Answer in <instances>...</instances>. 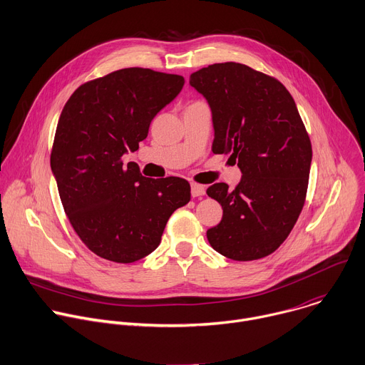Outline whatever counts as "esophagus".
Here are the masks:
<instances>
[{
	"label": "esophagus",
	"instance_id": "1",
	"mask_svg": "<svg viewBox=\"0 0 365 365\" xmlns=\"http://www.w3.org/2000/svg\"><path fill=\"white\" fill-rule=\"evenodd\" d=\"M190 193L193 197H199L205 195V186L199 185V183H192L190 185Z\"/></svg>",
	"mask_w": 365,
	"mask_h": 365
}]
</instances>
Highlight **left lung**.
Here are the masks:
<instances>
[{
  "instance_id": "left-lung-1",
  "label": "left lung",
  "mask_w": 365,
  "mask_h": 365,
  "mask_svg": "<svg viewBox=\"0 0 365 365\" xmlns=\"http://www.w3.org/2000/svg\"><path fill=\"white\" fill-rule=\"evenodd\" d=\"M190 86L212 110V152L230 155L242 172L235 189L215 183L206 190L223 209L206 232L209 244L233 261L265 258L282 245L305 203L312 148L297 104L281 81L240 63L203 67Z\"/></svg>"
}]
</instances>
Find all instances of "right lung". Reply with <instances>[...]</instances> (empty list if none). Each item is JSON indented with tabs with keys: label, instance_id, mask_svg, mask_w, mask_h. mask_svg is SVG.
<instances>
[{
	"label": "right lung",
	"instance_id": "obj_1",
	"mask_svg": "<svg viewBox=\"0 0 365 365\" xmlns=\"http://www.w3.org/2000/svg\"><path fill=\"white\" fill-rule=\"evenodd\" d=\"M183 84L178 74L121 68L81 84L60 114L51 170L73 229L103 259L130 264L152 254L170 215L190 200L187 180L149 179L121 160Z\"/></svg>",
	"mask_w": 365,
	"mask_h": 365
}]
</instances>
